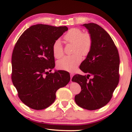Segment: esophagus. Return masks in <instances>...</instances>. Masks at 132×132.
I'll return each mask as SVG.
<instances>
[{"label":"esophagus","instance_id":"esophagus-1","mask_svg":"<svg viewBox=\"0 0 132 132\" xmlns=\"http://www.w3.org/2000/svg\"><path fill=\"white\" fill-rule=\"evenodd\" d=\"M73 75H73V73H70V77H71V79H70V81H71V79H72V77L73 76Z\"/></svg>","mask_w":132,"mask_h":132}]
</instances>
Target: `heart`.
Listing matches in <instances>:
<instances>
[{
	"instance_id": "heart-1",
	"label": "heart",
	"mask_w": 132,
	"mask_h": 132,
	"mask_svg": "<svg viewBox=\"0 0 132 132\" xmlns=\"http://www.w3.org/2000/svg\"><path fill=\"white\" fill-rule=\"evenodd\" d=\"M64 39L66 42L73 44V53L70 56H66L57 62V68L68 71L76 70L82 61L83 55H88L93 45V38L88 32H82L81 29L73 28L64 35ZM52 52L55 57L59 59L63 55V49L59 39L55 41L52 45Z\"/></svg>"
}]
</instances>
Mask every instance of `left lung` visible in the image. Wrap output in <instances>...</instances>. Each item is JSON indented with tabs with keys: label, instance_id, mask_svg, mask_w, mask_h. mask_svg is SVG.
<instances>
[{
	"label": "left lung",
	"instance_id": "obj_1",
	"mask_svg": "<svg viewBox=\"0 0 132 132\" xmlns=\"http://www.w3.org/2000/svg\"><path fill=\"white\" fill-rule=\"evenodd\" d=\"M93 38L90 52L80 66L87 76L76 75L71 81L81 86L76 103L88 110L102 108L110 101L119 80L120 59L117 46L108 33L95 23L82 25ZM92 76L91 79H89Z\"/></svg>",
	"mask_w": 132,
	"mask_h": 132
}]
</instances>
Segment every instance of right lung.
<instances>
[{"instance_id": "right-lung-1", "label": "right lung", "mask_w": 132, "mask_h": 132, "mask_svg": "<svg viewBox=\"0 0 132 132\" xmlns=\"http://www.w3.org/2000/svg\"><path fill=\"white\" fill-rule=\"evenodd\" d=\"M68 30L66 26L36 24L27 29L15 45L12 82L20 99L31 108H48L54 102L56 91L70 81L68 71L50 73L55 66L53 44Z\"/></svg>"}]
</instances>
